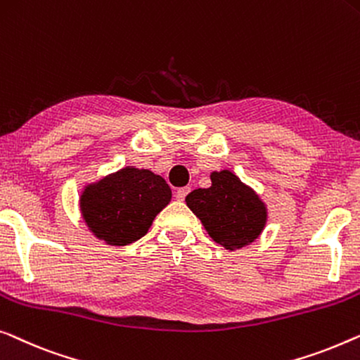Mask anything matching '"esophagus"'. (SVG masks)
<instances>
[{
	"label": "esophagus",
	"mask_w": 360,
	"mask_h": 360,
	"mask_svg": "<svg viewBox=\"0 0 360 360\" xmlns=\"http://www.w3.org/2000/svg\"><path fill=\"white\" fill-rule=\"evenodd\" d=\"M188 193H190V186H184V188H179V190H176V193H175L176 200L184 201L185 198H186V195H188Z\"/></svg>",
	"instance_id": "1"
}]
</instances>
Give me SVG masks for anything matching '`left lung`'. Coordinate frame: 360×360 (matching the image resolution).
I'll use <instances>...</instances> for the list:
<instances>
[{"label": "left lung", "mask_w": 360, "mask_h": 360, "mask_svg": "<svg viewBox=\"0 0 360 360\" xmlns=\"http://www.w3.org/2000/svg\"><path fill=\"white\" fill-rule=\"evenodd\" d=\"M185 201L212 240L231 252L257 240L268 221L262 198L231 170L212 172L210 188L193 190Z\"/></svg>", "instance_id": "8db88e82"}]
</instances>
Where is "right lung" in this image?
Segmentation results:
<instances>
[{"instance_id":"add662e5","label":"right lung","mask_w":360,"mask_h":360,"mask_svg":"<svg viewBox=\"0 0 360 360\" xmlns=\"http://www.w3.org/2000/svg\"><path fill=\"white\" fill-rule=\"evenodd\" d=\"M170 200L172 190L162 176L148 169L123 167L86 185L79 207L98 240L123 247L146 236Z\"/></svg>"}]
</instances>
